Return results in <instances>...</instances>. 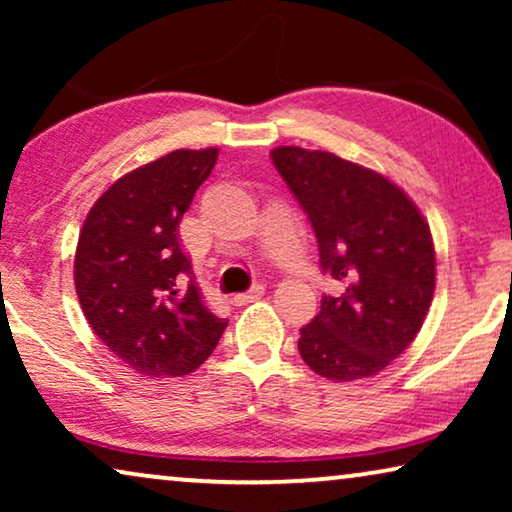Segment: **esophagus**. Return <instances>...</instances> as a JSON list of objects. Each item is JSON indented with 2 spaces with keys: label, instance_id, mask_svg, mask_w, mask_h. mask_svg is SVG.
I'll return each instance as SVG.
<instances>
[{
  "label": "esophagus",
  "instance_id": "34e87169",
  "mask_svg": "<svg viewBox=\"0 0 512 512\" xmlns=\"http://www.w3.org/2000/svg\"><path fill=\"white\" fill-rule=\"evenodd\" d=\"M263 293H265V286H263V284H254V286H251L249 291L237 293V296H233V303H235V305H249V303H256L258 298H263Z\"/></svg>",
  "mask_w": 512,
  "mask_h": 512
}]
</instances>
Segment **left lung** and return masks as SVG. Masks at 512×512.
Listing matches in <instances>:
<instances>
[{
	"label": "left lung",
	"mask_w": 512,
	"mask_h": 512,
	"mask_svg": "<svg viewBox=\"0 0 512 512\" xmlns=\"http://www.w3.org/2000/svg\"><path fill=\"white\" fill-rule=\"evenodd\" d=\"M270 156L312 223L321 272L342 286L300 328L298 352L333 382L373 377L408 349L429 312V223L396 184L335 153L277 146Z\"/></svg>",
	"instance_id": "8db88e82"
}]
</instances>
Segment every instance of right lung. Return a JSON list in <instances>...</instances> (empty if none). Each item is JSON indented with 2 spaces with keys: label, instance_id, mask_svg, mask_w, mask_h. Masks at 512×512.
I'll use <instances>...</instances> for the list:
<instances>
[{
  "label": "right lung",
  "instance_id": "right-lung-1",
  "mask_svg": "<svg viewBox=\"0 0 512 512\" xmlns=\"http://www.w3.org/2000/svg\"><path fill=\"white\" fill-rule=\"evenodd\" d=\"M219 149H177L137 167L95 202L74 258L90 328L144 377L193 373L228 321L202 303L179 244V223Z\"/></svg>",
  "mask_w": 512,
  "mask_h": 512
}]
</instances>
